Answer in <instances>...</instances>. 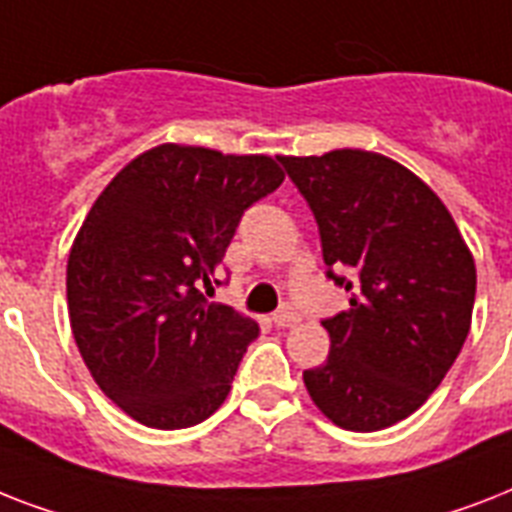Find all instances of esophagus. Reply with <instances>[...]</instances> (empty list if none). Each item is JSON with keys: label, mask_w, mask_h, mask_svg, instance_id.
Masks as SVG:
<instances>
[{"label": "esophagus", "mask_w": 512, "mask_h": 512, "mask_svg": "<svg viewBox=\"0 0 512 512\" xmlns=\"http://www.w3.org/2000/svg\"><path fill=\"white\" fill-rule=\"evenodd\" d=\"M272 322H275L277 327H293L301 322V314H298L296 309H290V306H282L280 312H275Z\"/></svg>", "instance_id": "1"}]
</instances>
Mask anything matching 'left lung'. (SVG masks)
<instances>
[{"instance_id": "obj_1", "label": "left lung", "mask_w": 512, "mask_h": 512, "mask_svg": "<svg viewBox=\"0 0 512 512\" xmlns=\"http://www.w3.org/2000/svg\"><path fill=\"white\" fill-rule=\"evenodd\" d=\"M280 163L317 219L327 277L351 293L349 309L322 322L330 354L304 370L306 391L346 431L410 418L455 365L473 317L476 264L455 219L380 153L346 147Z\"/></svg>"}]
</instances>
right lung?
<instances>
[{
    "label": "right lung",
    "mask_w": 512,
    "mask_h": 512,
    "mask_svg": "<svg viewBox=\"0 0 512 512\" xmlns=\"http://www.w3.org/2000/svg\"><path fill=\"white\" fill-rule=\"evenodd\" d=\"M269 155L158 145L94 200L68 256V314L102 394L147 428H190L227 399L259 325L208 304L240 216L282 185Z\"/></svg>",
    "instance_id": "1"
}]
</instances>
